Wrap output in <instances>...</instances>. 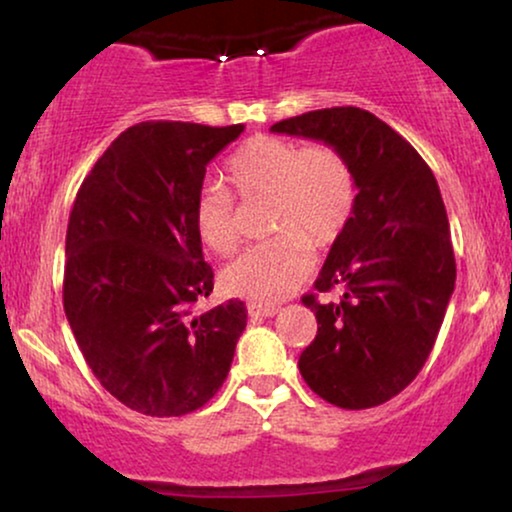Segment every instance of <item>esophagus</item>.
<instances>
[{"label":"esophagus","mask_w":512,"mask_h":512,"mask_svg":"<svg viewBox=\"0 0 512 512\" xmlns=\"http://www.w3.org/2000/svg\"><path fill=\"white\" fill-rule=\"evenodd\" d=\"M249 317H275L279 312V305H263V303H249L247 305Z\"/></svg>","instance_id":"obj_1"}]
</instances>
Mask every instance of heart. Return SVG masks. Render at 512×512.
Returning <instances> with one entry per match:
<instances>
[{
  "label": "heart",
  "mask_w": 512,
  "mask_h": 512,
  "mask_svg": "<svg viewBox=\"0 0 512 512\" xmlns=\"http://www.w3.org/2000/svg\"><path fill=\"white\" fill-rule=\"evenodd\" d=\"M226 177L242 200L268 198V230L275 237L221 272L223 291L256 303H275L312 270V244L331 247L345 235L359 202L354 165L331 144L256 135L226 163ZM193 228L212 254H233L240 242L235 198L221 184H205L193 200Z\"/></svg>",
  "instance_id": "heart-1"
}]
</instances>
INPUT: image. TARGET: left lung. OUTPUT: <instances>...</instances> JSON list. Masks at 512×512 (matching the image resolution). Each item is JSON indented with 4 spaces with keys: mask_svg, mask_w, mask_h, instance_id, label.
Segmentation results:
<instances>
[{
    "mask_svg": "<svg viewBox=\"0 0 512 512\" xmlns=\"http://www.w3.org/2000/svg\"><path fill=\"white\" fill-rule=\"evenodd\" d=\"M340 149L354 165L359 202L314 289L303 296L317 338L298 368L314 394L345 410L375 408L408 387L429 359L457 279L438 181L410 142L359 107L286 118L270 128Z\"/></svg>",
    "mask_w": 512,
    "mask_h": 512,
    "instance_id": "1",
    "label": "left lung"
}]
</instances>
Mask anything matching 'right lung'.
Segmentation results:
<instances>
[{"label": "right lung", "instance_id": "add662e5", "mask_svg": "<svg viewBox=\"0 0 512 512\" xmlns=\"http://www.w3.org/2000/svg\"><path fill=\"white\" fill-rule=\"evenodd\" d=\"M244 125L146 121L121 132L76 193L62 303L83 359L111 396L149 417L198 410L228 377L242 300L193 317L214 272L193 228L209 160Z\"/></svg>", "mask_w": 512, "mask_h": 512}]
</instances>
